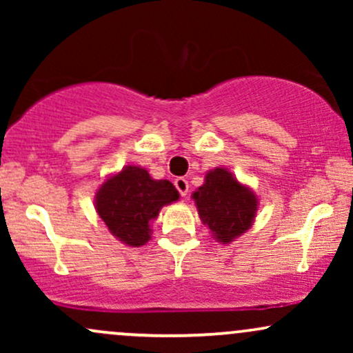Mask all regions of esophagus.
Listing matches in <instances>:
<instances>
[{
	"label": "esophagus",
	"mask_w": 353,
	"mask_h": 353,
	"mask_svg": "<svg viewBox=\"0 0 353 353\" xmlns=\"http://www.w3.org/2000/svg\"><path fill=\"white\" fill-rule=\"evenodd\" d=\"M174 185H176V189L179 190V194L182 197L188 196L189 192V182L188 179H184V177H177L176 181H174Z\"/></svg>",
	"instance_id": "esophagus-1"
}]
</instances>
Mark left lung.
<instances>
[{"instance_id":"1","label":"left lung","mask_w":353,"mask_h":353,"mask_svg":"<svg viewBox=\"0 0 353 353\" xmlns=\"http://www.w3.org/2000/svg\"><path fill=\"white\" fill-rule=\"evenodd\" d=\"M192 197L202 222L209 225L219 242L229 244L252 225L257 197L225 169L208 172L205 182Z\"/></svg>"}]
</instances>
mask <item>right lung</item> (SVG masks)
I'll return each instance as SVG.
<instances>
[{"instance_id":"add662e5","label":"right lung","mask_w":353,"mask_h":353,"mask_svg":"<svg viewBox=\"0 0 353 353\" xmlns=\"http://www.w3.org/2000/svg\"><path fill=\"white\" fill-rule=\"evenodd\" d=\"M179 199L169 181H154L148 171L128 165L101 185L96 194V210L104 224L124 244L139 247L151 239L149 222L163 205Z\"/></svg>"}]
</instances>
